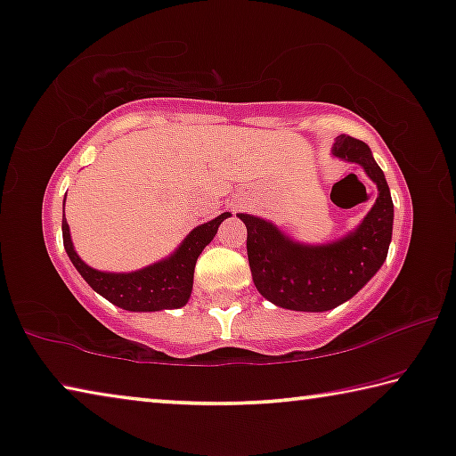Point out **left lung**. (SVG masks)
Wrapping results in <instances>:
<instances>
[{"label":"left lung","instance_id":"8db88e82","mask_svg":"<svg viewBox=\"0 0 456 456\" xmlns=\"http://www.w3.org/2000/svg\"><path fill=\"white\" fill-rule=\"evenodd\" d=\"M331 153L358 163L375 182L379 196L364 221L342 240L303 246L260 216H237L248 227V260L256 289L278 307L330 311L354 297L387 260L393 233V200L383 169L366 142L348 134L336 137Z\"/></svg>","mask_w":456,"mask_h":456}]
</instances>
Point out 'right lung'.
<instances>
[{
	"label": "right lung",
	"mask_w": 456,
	"mask_h": 456,
	"mask_svg": "<svg viewBox=\"0 0 456 456\" xmlns=\"http://www.w3.org/2000/svg\"><path fill=\"white\" fill-rule=\"evenodd\" d=\"M231 216L223 213L216 219L199 225L188 233L182 246L166 260L155 262L151 266L128 272V274H114V272H100L87 264L73 249L69 225L63 221V246L73 266L84 276V281L108 301L126 311H161L184 307L192 293L194 266L223 221Z\"/></svg>",
	"instance_id": "add662e5"
}]
</instances>
